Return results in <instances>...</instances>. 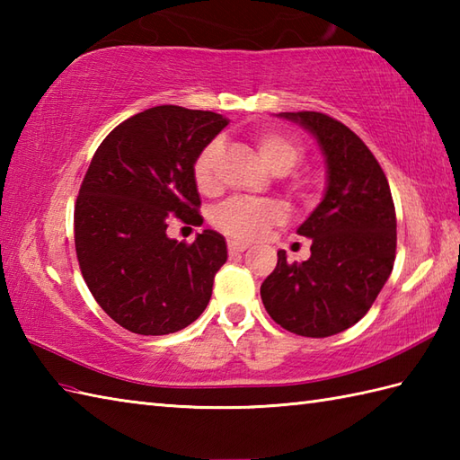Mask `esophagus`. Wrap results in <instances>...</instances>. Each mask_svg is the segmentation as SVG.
I'll return each instance as SVG.
<instances>
[{"mask_svg":"<svg viewBox=\"0 0 460 460\" xmlns=\"http://www.w3.org/2000/svg\"><path fill=\"white\" fill-rule=\"evenodd\" d=\"M227 249H229V255H241V252L247 249V245H245V243H239V241H229Z\"/></svg>","mask_w":460,"mask_h":460,"instance_id":"esophagus-1","label":"esophagus"}]
</instances>
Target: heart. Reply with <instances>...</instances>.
<instances>
[{"instance_id": "b5f03b06", "label": "heart", "mask_w": 460, "mask_h": 460, "mask_svg": "<svg viewBox=\"0 0 460 460\" xmlns=\"http://www.w3.org/2000/svg\"><path fill=\"white\" fill-rule=\"evenodd\" d=\"M255 144L261 158L267 162L270 170L277 173H287L305 158V148L288 134L280 130L265 128L255 134ZM223 146L219 140L209 142L193 160V181L201 193H213L217 190V162L221 158ZM290 188L296 193H305L306 181L292 178ZM282 221L280 205L270 199L255 198H231L223 201L213 211V223L227 233L229 237L239 241H252Z\"/></svg>"}]
</instances>
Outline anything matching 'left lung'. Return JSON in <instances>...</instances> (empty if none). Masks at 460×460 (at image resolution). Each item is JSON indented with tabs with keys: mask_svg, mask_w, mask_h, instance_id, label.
I'll return each mask as SVG.
<instances>
[{
	"mask_svg": "<svg viewBox=\"0 0 460 460\" xmlns=\"http://www.w3.org/2000/svg\"><path fill=\"white\" fill-rule=\"evenodd\" d=\"M314 134L328 165L324 199L298 227L312 239L310 259L288 262L279 251L261 285L269 316L292 334L334 336L367 314L392 275L397 219L392 190L376 155L328 114L280 112Z\"/></svg>",
	"mask_w": 460,
	"mask_h": 460,
	"instance_id": "8db88e82",
	"label": "left lung"
}]
</instances>
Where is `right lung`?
Masks as SVG:
<instances>
[{"label":"right lung","instance_id":"right-lung-1","mask_svg":"<svg viewBox=\"0 0 460 460\" xmlns=\"http://www.w3.org/2000/svg\"><path fill=\"white\" fill-rule=\"evenodd\" d=\"M227 119L164 104L130 116L94 152L75 203V249L94 300L142 336L190 326L209 305L227 261L219 233L193 243L165 235L180 219L201 225L193 160Z\"/></svg>","mask_w":460,"mask_h":460}]
</instances>
